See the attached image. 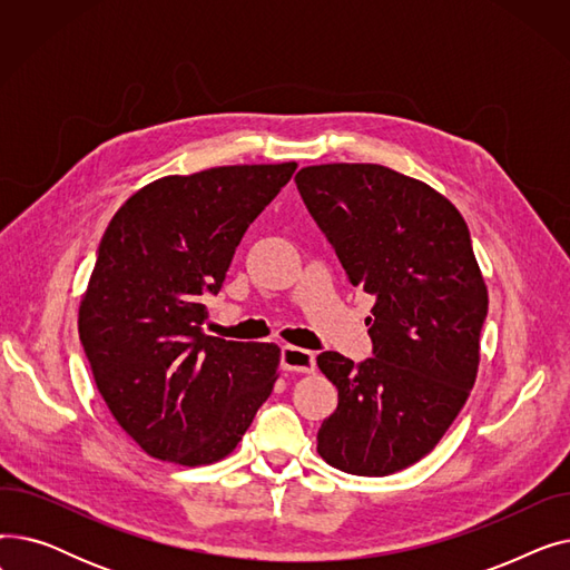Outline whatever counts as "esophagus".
Returning a JSON list of instances; mask_svg holds the SVG:
<instances>
[{"label": "esophagus", "mask_w": 570, "mask_h": 570, "mask_svg": "<svg viewBox=\"0 0 570 570\" xmlns=\"http://www.w3.org/2000/svg\"><path fill=\"white\" fill-rule=\"evenodd\" d=\"M316 367V355L301 346H284L282 348V370L284 372H301L309 374Z\"/></svg>", "instance_id": "obj_1"}]
</instances>
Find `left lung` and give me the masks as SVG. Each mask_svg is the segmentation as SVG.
<instances>
[{"instance_id": "obj_1", "label": "left lung", "mask_w": 570, "mask_h": 570, "mask_svg": "<svg viewBox=\"0 0 570 570\" xmlns=\"http://www.w3.org/2000/svg\"><path fill=\"white\" fill-rule=\"evenodd\" d=\"M295 185L348 282L376 297L374 357H316L340 393L318 455L355 475L402 471L453 425L481 363L488 286L466 222L430 185L379 164L307 166Z\"/></svg>"}]
</instances>
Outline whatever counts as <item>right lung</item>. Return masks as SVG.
<instances>
[{"instance_id": "right-lung-1", "label": "right lung", "mask_w": 570, "mask_h": 570, "mask_svg": "<svg viewBox=\"0 0 570 570\" xmlns=\"http://www.w3.org/2000/svg\"><path fill=\"white\" fill-rule=\"evenodd\" d=\"M297 164L219 166L138 189L110 219L78 333L117 425L183 466L233 453L273 393L277 344L203 333L235 247Z\"/></svg>"}]
</instances>
